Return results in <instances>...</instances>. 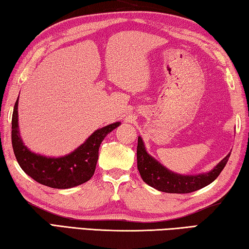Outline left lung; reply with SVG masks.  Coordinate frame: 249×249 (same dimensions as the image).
<instances>
[{
	"instance_id": "8db88e82",
	"label": "left lung",
	"mask_w": 249,
	"mask_h": 249,
	"mask_svg": "<svg viewBox=\"0 0 249 249\" xmlns=\"http://www.w3.org/2000/svg\"><path fill=\"white\" fill-rule=\"evenodd\" d=\"M230 155H226L210 173L200 174L196 176H184L168 171L158 160L146 153L142 139L138 138L137 160L138 169L142 179L147 185L163 193L168 194H189L210 185L216 179L228 163Z\"/></svg>"
}]
</instances>
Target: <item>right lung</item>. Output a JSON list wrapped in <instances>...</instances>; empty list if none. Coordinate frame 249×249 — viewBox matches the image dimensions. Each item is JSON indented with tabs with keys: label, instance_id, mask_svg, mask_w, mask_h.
<instances>
[{
	"label": "right lung",
	"instance_id": "1",
	"mask_svg": "<svg viewBox=\"0 0 249 249\" xmlns=\"http://www.w3.org/2000/svg\"><path fill=\"white\" fill-rule=\"evenodd\" d=\"M18 98L12 117V145L21 169L41 185L55 189H68L82 185L93 177L98 160V150L105 137L120 122L96 130L81 146L62 158H47L30 152L18 132Z\"/></svg>",
	"mask_w": 249,
	"mask_h": 249
}]
</instances>
